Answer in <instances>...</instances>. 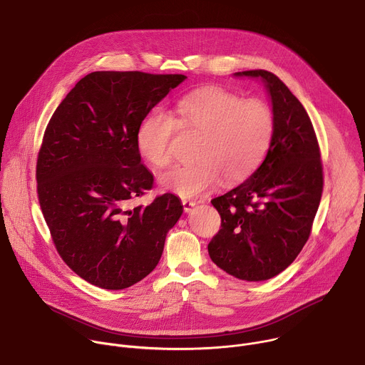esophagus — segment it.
I'll return each mask as SVG.
<instances>
[{
	"label": "esophagus",
	"mask_w": 365,
	"mask_h": 365,
	"mask_svg": "<svg viewBox=\"0 0 365 365\" xmlns=\"http://www.w3.org/2000/svg\"><path fill=\"white\" fill-rule=\"evenodd\" d=\"M182 205H183V210H185V212H189V211H192V207L195 206V200H190V199H182Z\"/></svg>",
	"instance_id": "34e87169"
}]
</instances>
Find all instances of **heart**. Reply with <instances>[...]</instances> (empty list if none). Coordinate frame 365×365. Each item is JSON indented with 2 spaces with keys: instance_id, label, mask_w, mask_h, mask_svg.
<instances>
[{
  "instance_id": "obj_1",
  "label": "heart",
  "mask_w": 365,
  "mask_h": 365,
  "mask_svg": "<svg viewBox=\"0 0 365 365\" xmlns=\"http://www.w3.org/2000/svg\"><path fill=\"white\" fill-rule=\"evenodd\" d=\"M274 114L267 102L207 86L179 99L176 120L165 111H153L135 135L141 158L155 168L172 162V143L178 127L197 131L196 160L160 176L163 189L192 197L215 187L221 179L235 183L247 179L264 159L274 134Z\"/></svg>"
}]
</instances>
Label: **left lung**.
I'll use <instances>...</instances> for the list:
<instances>
[{
	"label": "left lung",
	"mask_w": 365,
	"mask_h": 365,
	"mask_svg": "<svg viewBox=\"0 0 365 365\" xmlns=\"http://www.w3.org/2000/svg\"><path fill=\"white\" fill-rule=\"evenodd\" d=\"M235 75L263 79L276 125L262 166L211 200L221 230L207 251L228 274L259 282L287 269L309 240L322 197L324 168L314 125L290 89L269 71Z\"/></svg>",
	"instance_id": "1"
}]
</instances>
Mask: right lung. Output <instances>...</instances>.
Returning <instances> with one entry per match:
<instances>
[{
  "instance_id": "obj_1",
  "label": "right lung",
  "mask_w": 365,
  "mask_h": 365,
  "mask_svg": "<svg viewBox=\"0 0 365 365\" xmlns=\"http://www.w3.org/2000/svg\"><path fill=\"white\" fill-rule=\"evenodd\" d=\"M185 75L92 72L51 115L37 154V197L63 262L88 283L127 289L150 274L183 207L173 193L144 206L153 187L135 135Z\"/></svg>"
}]
</instances>
